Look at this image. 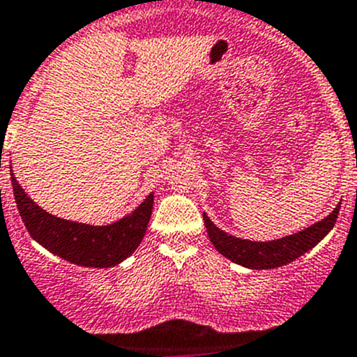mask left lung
Wrapping results in <instances>:
<instances>
[{
	"instance_id": "8db88e82",
	"label": "left lung",
	"mask_w": 357,
	"mask_h": 357,
	"mask_svg": "<svg viewBox=\"0 0 357 357\" xmlns=\"http://www.w3.org/2000/svg\"><path fill=\"white\" fill-rule=\"evenodd\" d=\"M340 204L326 218L314 222L313 226L298 231L295 234H290V236L271 240V242H252V240L236 238L233 234L224 233L220 227L215 226L206 213H202V218H204L208 236H210L211 243L220 255L226 256L233 263L247 266V268L265 271V268H275V266L287 265V263L297 259L298 256H303L310 249H313L335 227L336 218H338L340 213Z\"/></svg>"
}]
</instances>
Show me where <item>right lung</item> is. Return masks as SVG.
I'll use <instances>...</instances> for the list:
<instances>
[{
    "label": "right lung",
    "mask_w": 357,
    "mask_h": 357,
    "mask_svg": "<svg viewBox=\"0 0 357 357\" xmlns=\"http://www.w3.org/2000/svg\"><path fill=\"white\" fill-rule=\"evenodd\" d=\"M10 176L19 215L28 233L35 242L53 255L75 265L107 268L124 261L142 242L153 211V194L147 195L133 213L117 222L108 226H91L70 222L47 213L28 197L14 172H10Z\"/></svg>",
    "instance_id": "right-lung-1"
}]
</instances>
